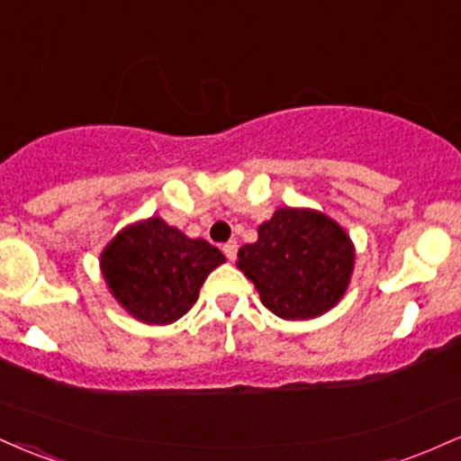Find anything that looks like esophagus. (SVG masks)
I'll return each mask as SVG.
<instances>
[{
	"instance_id": "obj_1",
	"label": "esophagus",
	"mask_w": 461,
	"mask_h": 461,
	"mask_svg": "<svg viewBox=\"0 0 461 461\" xmlns=\"http://www.w3.org/2000/svg\"><path fill=\"white\" fill-rule=\"evenodd\" d=\"M223 253H225V258L230 259V262H234L236 255H238V242H236V240L225 242V245H223Z\"/></svg>"
}]
</instances>
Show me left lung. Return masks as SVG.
<instances>
[{
	"instance_id": "1",
	"label": "left lung",
	"mask_w": 461,
	"mask_h": 461,
	"mask_svg": "<svg viewBox=\"0 0 461 461\" xmlns=\"http://www.w3.org/2000/svg\"><path fill=\"white\" fill-rule=\"evenodd\" d=\"M238 268L284 320H312L339 303L350 284L354 247L346 231L315 210L279 208L238 251Z\"/></svg>"
}]
</instances>
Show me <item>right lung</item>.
<instances>
[{
  "mask_svg": "<svg viewBox=\"0 0 461 461\" xmlns=\"http://www.w3.org/2000/svg\"><path fill=\"white\" fill-rule=\"evenodd\" d=\"M223 262L219 249L202 238H186L158 216L122 230L101 255L109 290L146 324L180 320L197 301L206 276Z\"/></svg>",
  "mask_w": 461,
  "mask_h": 461,
  "instance_id": "obj_1",
  "label": "right lung"
}]
</instances>
